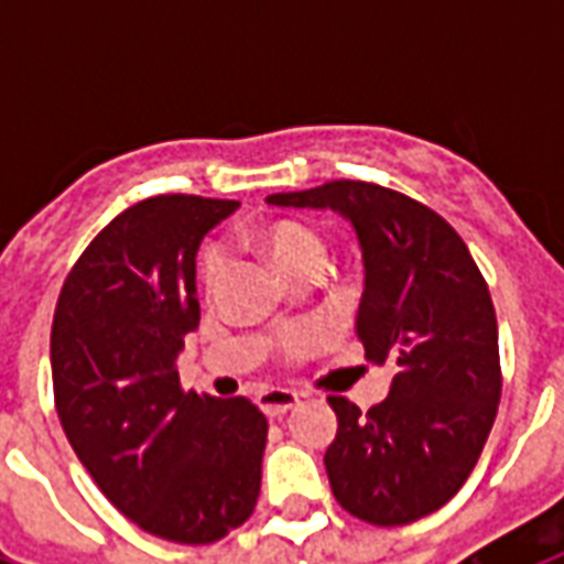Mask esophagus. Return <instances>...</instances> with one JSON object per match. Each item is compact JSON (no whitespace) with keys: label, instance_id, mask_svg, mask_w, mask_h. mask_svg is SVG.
<instances>
[{"label":"esophagus","instance_id":"esophagus-1","mask_svg":"<svg viewBox=\"0 0 564 564\" xmlns=\"http://www.w3.org/2000/svg\"><path fill=\"white\" fill-rule=\"evenodd\" d=\"M257 404L262 408V414L271 416V420H281L283 414H290L295 404H299V395L293 390H262L257 395Z\"/></svg>","mask_w":564,"mask_h":564}]
</instances>
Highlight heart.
Segmentation results:
<instances>
[{
	"mask_svg": "<svg viewBox=\"0 0 564 564\" xmlns=\"http://www.w3.org/2000/svg\"><path fill=\"white\" fill-rule=\"evenodd\" d=\"M262 245L271 253V259L278 262V269L283 274H290L293 281H302L307 274H319L326 269V257H329V247L323 241V235L299 220H278L271 223L269 229L262 232ZM223 271H226V253L220 245H208L202 250L198 259V274L202 283L214 290L223 281ZM305 344V332H290L286 335V347L299 350Z\"/></svg>",
	"mask_w": 564,
	"mask_h": 564,
	"instance_id": "b5f03b06",
	"label": "heart"
}]
</instances>
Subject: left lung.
Wrapping results in <instances>:
<instances>
[{
  "mask_svg": "<svg viewBox=\"0 0 564 564\" xmlns=\"http://www.w3.org/2000/svg\"><path fill=\"white\" fill-rule=\"evenodd\" d=\"M332 208L354 223L366 262L356 335L392 371L390 395L359 411L329 395L332 496L371 525H404L456 496L484 453L501 399L498 323L484 274L456 229L423 202L366 181L265 198Z\"/></svg>",
  "mask_w": 564,
  "mask_h": 564,
  "instance_id": "8db88e82",
  "label": "left lung"
}]
</instances>
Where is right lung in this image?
Returning <instances> with one entry per match:
<instances>
[{
	"instance_id": "1",
	"label": "right lung",
	"mask_w": 564,
	"mask_h": 564,
	"mask_svg": "<svg viewBox=\"0 0 564 564\" xmlns=\"http://www.w3.org/2000/svg\"><path fill=\"white\" fill-rule=\"evenodd\" d=\"M235 208L172 193L117 214L68 271L51 329L68 444L123 517L174 544L226 538L262 484V411L181 390L174 368L198 326V245Z\"/></svg>"
}]
</instances>
